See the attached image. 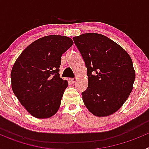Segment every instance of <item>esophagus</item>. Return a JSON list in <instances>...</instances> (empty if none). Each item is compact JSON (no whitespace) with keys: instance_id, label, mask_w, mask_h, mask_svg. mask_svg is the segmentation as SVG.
I'll list each match as a JSON object with an SVG mask.
<instances>
[{"instance_id":"34e87169","label":"esophagus","mask_w":149,"mask_h":149,"mask_svg":"<svg viewBox=\"0 0 149 149\" xmlns=\"http://www.w3.org/2000/svg\"><path fill=\"white\" fill-rule=\"evenodd\" d=\"M71 81H72L73 84H74V83L77 81V78H76V77H73V78H71Z\"/></svg>"}]
</instances>
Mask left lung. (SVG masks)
<instances>
[{
	"label": "left lung",
	"instance_id": "1",
	"mask_svg": "<svg viewBox=\"0 0 149 149\" xmlns=\"http://www.w3.org/2000/svg\"><path fill=\"white\" fill-rule=\"evenodd\" d=\"M87 68L88 87L82 93L86 108L95 116H108L120 108L133 89L135 71L125 50L105 36H74Z\"/></svg>",
	"mask_w": 149,
	"mask_h": 149
}]
</instances>
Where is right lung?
<instances>
[{"instance_id":"add662e5","label":"right lung","mask_w":149,"mask_h":149,"mask_svg":"<svg viewBox=\"0 0 149 149\" xmlns=\"http://www.w3.org/2000/svg\"><path fill=\"white\" fill-rule=\"evenodd\" d=\"M72 45L68 36H46L27 46L14 63L12 89L33 116L47 119L58 111L68 86L59 74L61 56Z\"/></svg>"}]
</instances>
